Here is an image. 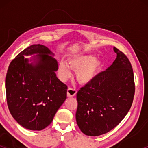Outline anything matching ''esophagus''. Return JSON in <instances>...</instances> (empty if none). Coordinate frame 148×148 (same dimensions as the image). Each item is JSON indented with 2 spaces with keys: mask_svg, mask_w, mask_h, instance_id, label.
<instances>
[{
  "mask_svg": "<svg viewBox=\"0 0 148 148\" xmlns=\"http://www.w3.org/2000/svg\"><path fill=\"white\" fill-rule=\"evenodd\" d=\"M77 92L75 88H69L67 89V96L68 97H74L75 96V95Z\"/></svg>",
  "mask_w": 148,
  "mask_h": 148,
  "instance_id": "esophagus-1",
  "label": "esophagus"
}]
</instances>
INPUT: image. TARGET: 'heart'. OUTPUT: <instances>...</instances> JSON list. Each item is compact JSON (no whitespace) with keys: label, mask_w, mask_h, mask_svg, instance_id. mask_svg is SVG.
Returning <instances> with one entry per match:
<instances>
[{"label":"heart","mask_w":148,"mask_h":148,"mask_svg":"<svg viewBox=\"0 0 148 148\" xmlns=\"http://www.w3.org/2000/svg\"><path fill=\"white\" fill-rule=\"evenodd\" d=\"M92 55L80 56L69 60V67L77 72V79L81 84H88L95 79L101 67V62L95 60ZM67 64L61 62L59 64L58 74L62 81H67L72 76V72Z\"/></svg>","instance_id":"obj_1"}]
</instances>
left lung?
I'll list each match as a JSON object with an SVG mask.
<instances>
[{
  "mask_svg": "<svg viewBox=\"0 0 148 148\" xmlns=\"http://www.w3.org/2000/svg\"><path fill=\"white\" fill-rule=\"evenodd\" d=\"M116 59L76 94V123L81 132L97 136L120 124L130 111L135 93L134 72L128 58L113 49Z\"/></svg>",
  "mask_w": 148,
  "mask_h": 148,
  "instance_id": "left-lung-1",
  "label": "left lung"
}]
</instances>
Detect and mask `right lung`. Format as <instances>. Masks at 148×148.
<instances>
[{
	"label": "right lung",
	"mask_w": 148,
	"mask_h": 148,
	"mask_svg": "<svg viewBox=\"0 0 148 148\" xmlns=\"http://www.w3.org/2000/svg\"><path fill=\"white\" fill-rule=\"evenodd\" d=\"M45 46L27 47L10 62L6 75V99L9 111L17 123L27 130H42L67 98V86L56 75L58 64L47 55ZM38 53L37 65L28 63L24 55Z\"/></svg>",
	"instance_id": "1"
}]
</instances>
